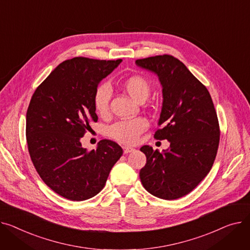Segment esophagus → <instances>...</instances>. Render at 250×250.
<instances>
[{
    "instance_id": "obj_1",
    "label": "esophagus",
    "mask_w": 250,
    "mask_h": 250,
    "mask_svg": "<svg viewBox=\"0 0 250 250\" xmlns=\"http://www.w3.org/2000/svg\"><path fill=\"white\" fill-rule=\"evenodd\" d=\"M135 149L132 147H128V146H123V151L124 153H129V152H133Z\"/></svg>"
}]
</instances>
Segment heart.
<instances>
[{
	"mask_svg": "<svg viewBox=\"0 0 250 250\" xmlns=\"http://www.w3.org/2000/svg\"><path fill=\"white\" fill-rule=\"evenodd\" d=\"M124 92L138 103L146 101L151 92V84L147 79L142 76H131L122 82ZM111 89L106 83L97 86L94 93V107L99 115H106L109 110ZM147 121L143 118L118 121L107 129V134L112 139L123 144H134L139 134L147 128Z\"/></svg>",
	"mask_w": 250,
	"mask_h": 250,
	"instance_id": "obj_1",
	"label": "heart"
}]
</instances>
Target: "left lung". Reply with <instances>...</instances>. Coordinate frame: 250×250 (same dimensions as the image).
<instances>
[{
    "label": "left lung",
    "instance_id": "1",
    "mask_svg": "<svg viewBox=\"0 0 250 250\" xmlns=\"http://www.w3.org/2000/svg\"><path fill=\"white\" fill-rule=\"evenodd\" d=\"M135 63L157 75L163 107L154 138L169 141L159 152L144 145L146 165L139 177L151 195L175 200L188 194L209 173L217 154L220 129L210 93L188 67L171 55H156Z\"/></svg>",
    "mask_w": 250,
    "mask_h": 250
}]
</instances>
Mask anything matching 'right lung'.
Masks as SVG:
<instances>
[{
  "instance_id": "1",
  "label": "right lung",
  "mask_w": 250,
  "mask_h": 250,
  "mask_svg": "<svg viewBox=\"0 0 250 250\" xmlns=\"http://www.w3.org/2000/svg\"><path fill=\"white\" fill-rule=\"evenodd\" d=\"M122 60L75 57L62 62L34 92L26 114V139L42 181L60 196L84 201L99 194L123 154L104 139L96 149L83 148L81 138L98 116L94 93Z\"/></svg>"
}]
</instances>
